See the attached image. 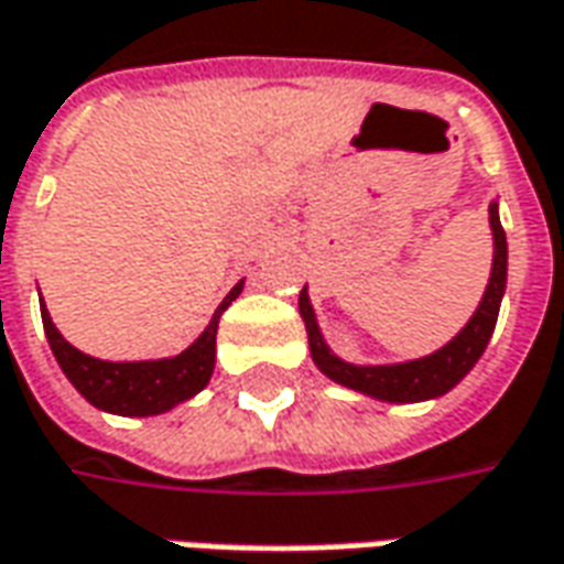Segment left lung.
<instances>
[{"label": "left lung", "instance_id": "left-lung-1", "mask_svg": "<svg viewBox=\"0 0 564 564\" xmlns=\"http://www.w3.org/2000/svg\"><path fill=\"white\" fill-rule=\"evenodd\" d=\"M490 229H494V270H490L485 301L475 310V316L468 319V326L447 347H441L437 354L425 357V360L400 362V366H350V362L338 360L316 328L307 291H301L297 304H301V316L307 323L310 354H313L316 366L338 384H347L354 391L379 397V400H391V403H413V400L447 394L449 388L463 379L478 362V357L485 354L494 326H497V313H500L502 291H506V232L500 226L497 204H490Z\"/></svg>", "mask_w": 564, "mask_h": 564}]
</instances>
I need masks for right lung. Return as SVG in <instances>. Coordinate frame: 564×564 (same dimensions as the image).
Returning <instances> with one entry per match:
<instances>
[{
	"instance_id": "right-lung-1",
	"label": "right lung",
	"mask_w": 564,
	"mask_h": 564,
	"mask_svg": "<svg viewBox=\"0 0 564 564\" xmlns=\"http://www.w3.org/2000/svg\"><path fill=\"white\" fill-rule=\"evenodd\" d=\"M238 291H241V282L223 297V304L214 313L210 326L202 332V338L173 360L105 362L86 357L58 335V328L52 326L48 310L43 304L45 338H48V347L64 369V376L93 406L117 415H158L188 400L192 394H198L210 381L220 313L236 301Z\"/></svg>"
}]
</instances>
